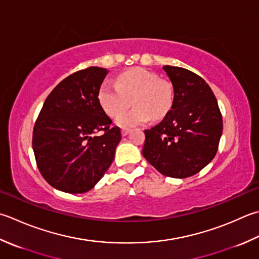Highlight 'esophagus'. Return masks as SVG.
<instances>
[{
    "label": "esophagus",
    "mask_w": 259,
    "mask_h": 259,
    "mask_svg": "<svg viewBox=\"0 0 259 259\" xmlns=\"http://www.w3.org/2000/svg\"><path fill=\"white\" fill-rule=\"evenodd\" d=\"M129 133H130V129H128V128H124L121 130V134H122V136H126Z\"/></svg>",
    "instance_id": "esophagus-1"
}]
</instances>
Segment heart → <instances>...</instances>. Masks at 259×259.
<instances>
[{
	"mask_svg": "<svg viewBox=\"0 0 259 259\" xmlns=\"http://www.w3.org/2000/svg\"><path fill=\"white\" fill-rule=\"evenodd\" d=\"M173 88L159 76L145 68H133L121 74L116 82L101 85L99 101L111 118L118 115L133 100L135 108L118 116L116 123L123 128L158 121L165 118L173 105Z\"/></svg>",
	"mask_w": 259,
	"mask_h": 259,
	"instance_id": "heart-1",
	"label": "heart"
}]
</instances>
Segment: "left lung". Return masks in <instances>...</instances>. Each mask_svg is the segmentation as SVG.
Here are the masks:
<instances>
[{
  "label": "left lung",
  "instance_id": "obj_1",
  "mask_svg": "<svg viewBox=\"0 0 259 259\" xmlns=\"http://www.w3.org/2000/svg\"><path fill=\"white\" fill-rule=\"evenodd\" d=\"M174 89L173 105L160 123L145 130L143 155L165 176L185 179L214 158L222 135V115L215 96L189 69L163 67Z\"/></svg>",
  "mask_w": 259,
  "mask_h": 259
}]
</instances>
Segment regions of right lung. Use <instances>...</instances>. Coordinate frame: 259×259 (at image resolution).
<instances>
[{"label":"right lung","instance_id":"right-lung-1","mask_svg":"<svg viewBox=\"0 0 259 259\" xmlns=\"http://www.w3.org/2000/svg\"><path fill=\"white\" fill-rule=\"evenodd\" d=\"M108 70L89 67L63 79L50 92L34 123L32 148L44 179L66 193L92 190L112 164L119 126L100 104ZM103 131L101 136L95 133Z\"/></svg>","mask_w":259,"mask_h":259}]
</instances>
